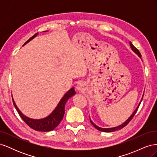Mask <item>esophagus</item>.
I'll return each mask as SVG.
<instances>
[{
	"instance_id": "34e87169",
	"label": "esophagus",
	"mask_w": 157,
	"mask_h": 157,
	"mask_svg": "<svg viewBox=\"0 0 157 157\" xmlns=\"http://www.w3.org/2000/svg\"><path fill=\"white\" fill-rule=\"evenodd\" d=\"M82 84L81 83H79L77 85V87H76V88H77V90H81L82 89Z\"/></svg>"
}]
</instances>
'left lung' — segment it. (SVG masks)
<instances>
[{"label": "left lung", "mask_w": 157, "mask_h": 157, "mask_svg": "<svg viewBox=\"0 0 157 157\" xmlns=\"http://www.w3.org/2000/svg\"><path fill=\"white\" fill-rule=\"evenodd\" d=\"M130 47H131V48H132V50L134 51L135 53L136 54H137L138 55V56L140 57V58H141V54H140V52H139V50H137L136 47L132 44V43L131 42H130ZM144 94H143V96H142V98H141V101H140V103H139V105H138V106L137 107V108L136 109V110L134 111V113H132V115L128 118V119L123 123V124H121V125H119V126H117V127H114V128H100V127H99V126H98L97 125H96L94 124V123L91 121V119H90V122H91V124L95 127V128H96L97 130H99V131H101V132H114V131H115V130H121V129H122V128H124V126H126L128 123H129L130 122V121L133 118V117H134V115H136V112H137V109H138V108H139V106L140 105V103H141V101H142V99H143V97H144Z\"/></svg>", "instance_id": "left-lung-1"}]
</instances>
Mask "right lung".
Returning <instances> with one entry per match:
<instances>
[{"label":"right lung","instance_id":"1","mask_svg":"<svg viewBox=\"0 0 157 157\" xmlns=\"http://www.w3.org/2000/svg\"><path fill=\"white\" fill-rule=\"evenodd\" d=\"M37 35L38 33L35 34L32 37H31L29 40H27L23 45L26 44L27 42H29L33 39H34ZM76 92L75 90V88H72L70 89L69 91L64 95V96L61 98L60 101L58 104V105H57L56 109L53 111V112L47 117L42 118V119H33V118H30L26 117L25 115H23V114L20 111V109H18L15 101L13 100V98L12 101L13 105L16 107L18 114L20 115L23 121H24L30 128L36 131L50 132L54 130L55 128L59 124L60 122L63 119L64 116L65 105L66 104V102L67 101V100L71 97L74 96Z\"/></svg>","mask_w":157,"mask_h":157}]
</instances>
